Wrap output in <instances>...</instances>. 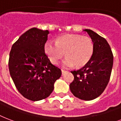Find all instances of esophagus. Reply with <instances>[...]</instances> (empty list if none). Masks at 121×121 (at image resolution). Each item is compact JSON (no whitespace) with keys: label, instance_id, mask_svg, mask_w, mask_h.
Instances as JSON below:
<instances>
[{"label":"esophagus","instance_id":"34e87169","mask_svg":"<svg viewBox=\"0 0 121 121\" xmlns=\"http://www.w3.org/2000/svg\"><path fill=\"white\" fill-rule=\"evenodd\" d=\"M61 72H62V75H63L66 72V70H61Z\"/></svg>","mask_w":121,"mask_h":121}]
</instances>
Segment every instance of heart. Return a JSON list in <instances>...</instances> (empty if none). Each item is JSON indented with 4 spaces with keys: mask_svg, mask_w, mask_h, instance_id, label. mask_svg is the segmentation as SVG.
Returning a JSON list of instances; mask_svg holds the SVG:
<instances>
[{
    "mask_svg": "<svg viewBox=\"0 0 121 121\" xmlns=\"http://www.w3.org/2000/svg\"><path fill=\"white\" fill-rule=\"evenodd\" d=\"M95 46L93 40L87 37L78 35H65L57 39L55 43L47 42L44 51L52 64L56 65L62 58L63 66L72 68L84 66L93 56Z\"/></svg>",
    "mask_w": 121,
    "mask_h": 121,
    "instance_id": "heart-1",
    "label": "heart"
}]
</instances>
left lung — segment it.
I'll return each mask as SVG.
<instances>
[{
	"label": "left lung",
	"mask_w": 121,
	"mask_h": 121,
	"mask_svg": "<svg viewBox=\"0 0 121 121\" xmlns=\"http://www.w3.org/2000/svg\"><path fill=\"white\" fill-rule=\"evenodd\" d=\"M84 31L93 41V55L82 68L71 72L74 79L70 84V89L75 97L89 101L101 95L107 87L112 72L114 56L105 39L89 29Z\"/></svg>",
	"instance_id": "left-lung-1"
}]
</instances>
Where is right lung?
I'll return each mask as SVG.
<instances>
[{
  "label": "right lung",
  "instance_id": "1",
  "mask_svg": "<svg viewBox=\"0 0 121 121\" xmlns=\"http://www.w3.org/2000/svg\"><path fill=\"white\" fill-rule=\"evenodd\" d=\"M49 34L48 30L30 28L14 43L9 54V72L16 87L32 101L48 97L61 75L60 69L45 54Z\"/></svg>",
  "mask_w": 121,
  "mask_h": 121
}]
</instances>
